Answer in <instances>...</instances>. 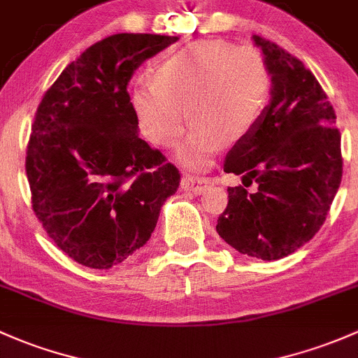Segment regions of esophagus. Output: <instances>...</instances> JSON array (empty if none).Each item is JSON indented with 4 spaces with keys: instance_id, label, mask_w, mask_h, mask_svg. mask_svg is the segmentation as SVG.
I'll return each mask as SVG.
<instances>
[{
    "instance_id": "1",
    "label": "esophagus",
    "mask_w": 358,
    "mask_h": 358,
    "mask_svg": "<svg viewBox=\"0 0 358 358\" xmlns=\"http://www.w3.org/2000/svg\"><path fill=\"white\" fill-rule=\"evenodd\" d=\"M180 185H182L183 190H189L192 194L199 195L210 185V178H201V176H183Z\"/></svg>"
}]
</instances>
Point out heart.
<instances>
[{"label": "heart", "instance_id": "1", "mask_svg": "<svg viewBox=\"0 0 358 358\" xmlns=\"http://www.w3.org/2000/svg\"><path fill=\"white\" fill-rule=\"evenodd\" d=\"M271 75L250 46L224 39H201L180 48L131 89V106L148 141L169 148L195 123L176 149L190 169L208 168L228 144L243 141L257 127L268 103ZM191 113H188V110Z\"/></svg>", "mask_w": 358, "mask_h": 358}]
</instances>
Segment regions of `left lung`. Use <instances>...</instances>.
<instances>
[{
	"label": "left lung",
	"mask_w": 358,
	"mask_h": 358,
	"mask_svg": "<svg viewBox=\"0 0 358 358\" xmlns=\"http://www.w3.org/2000/svg\"><path fill=\"white\" fill-rule=\"evenodd\" d=\"M252 39L268 65L271 99L252 134L228 152L224 171L242 175L243 185L254 181L256 190L228 187L216 231L240 254L276 261L326 221L343 175L341 135L312 71L271 41Z\"/></svg>",
	"instance_id": "obj_1"
}]
</instances>
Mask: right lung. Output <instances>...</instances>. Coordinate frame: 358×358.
I'll list each match as a JSON object with an SVG mask.
<instances>
[{
    "mask_svg": "<svg viewBox=\"0 0 358 358\" xmlns=\"http://www.w3.org/2000/svg\"><path fill=\"white\" fill-rule=\"evenodd\" d=\"M178 37L115 34L92 44L44 94L25 169L32 209L69 257L110 269L144 247L180 173L138 137L134 71Z\"/></svg>",
    "mask_w": 358,
    "mask_h": 358,
    "instance_id": "right-lung-1",
    "label": "right lung"
}]
</instances>
